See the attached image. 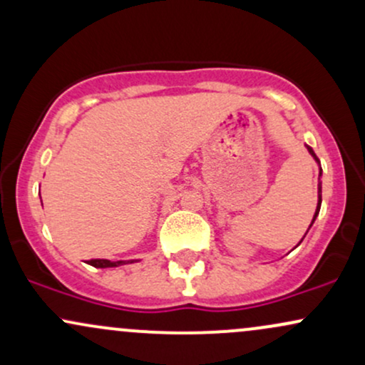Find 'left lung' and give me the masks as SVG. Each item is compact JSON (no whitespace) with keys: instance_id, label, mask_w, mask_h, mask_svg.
I'll return each instance as SVG.
<instances>
[{"instance_id":"1","label":"left lung","mask_w":365,"mask_h":365,"mask_svg":"<svg viewBox=\"0 0 365 365\" xmlns=\"http://www.w3.org/2000/svg\"><path fill=\"white\" fill-rule=\"evenodd\" d=\"M307 149H309V153H311L312 156H314V159H316V161H319V159H317L316 154H314V150H312L311 148H309V145H307ZM319 177H321V173H319ZM317 197H319V200H317V209H316V215H314L312 223H314V221H316V216L319 215V209H321V200H322V199H321V183H319V185H317ZM312 223H311V226H312Z\"/></svg>"}]
</instances>
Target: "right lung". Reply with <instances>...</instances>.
Returning a JSON list of instances; mask_svg holds the SVG:
<instances>
[{"label": "right lung", "instance_id": "1", "mask_svg": "<svg viewBox=\"0 0 365 365\" xmlns=\"http://www.w3.org/2000/svg\"><path fill=\"white\" fill-rule=\"evenodd\" d=\"M128 262H133V261H108V259H91L89 262L91 266L94 267H116V266H121V264H128Z\"/></svg>", "mask_w": 365, "mask_h": 365}]
</instances>
